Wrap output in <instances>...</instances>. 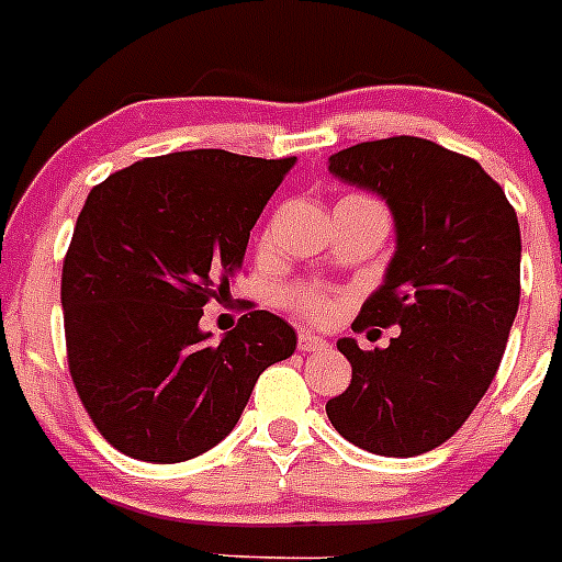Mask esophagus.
Segmentation results:
<instances>
[{
  "label": "esophagus",
  "mask_w": 562,
  "mask_h": 562,
  "mask_svg": "<svg viewBox=\"0 0 562 562\" xmlns=\"http://www.w3.org/2000/svg\"><path fill=\"white\" fill-rule=\"evenodd\" d=\"M297 349L301 351H329V342L324 340V337H317V335H310V331H301L297 335Z\"/></svg>",
  "instance_id": "esophagus-1"
}]
</instances>
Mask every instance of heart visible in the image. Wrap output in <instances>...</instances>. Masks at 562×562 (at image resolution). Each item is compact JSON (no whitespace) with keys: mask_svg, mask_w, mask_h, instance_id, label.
Wrapping results in <instances>:
<instances>
[{"mask_svg":"<svg viewBox=\"0 0 562 562\" xmlns=\"http://www.w3.org/2000/svg\"><path fill=\"white\" fill-rule=\"evenodd\" d=\"M284 304L290 306L292 312H297L301 317H310V321H317V324H326L340 310V297L331 290H324V286H290L284 290Z\"/></svg>","mask_w":562,"mask_h":562,"instance_id":"heart-1","label":"heart"}]
</instances>
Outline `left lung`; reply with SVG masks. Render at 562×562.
<instances>
[{
    "label": "left lung",
    "instance_id": "obj_1",
    "mask_svg": "<svg viewBox=\"0 0 562 562\" xmlns=\"http://www.w3.org/2000/svg\"><path fill=\"white\" fill-rule=\"evenodd\" d=\"M329 171L389 202L396 252L351 329L400 326L385 349H337L351 382L326 402L342 439L376 456L439 448L486 394L520 301V227L504 188L475 160L422 137L331 154Z\"/></svg>",
    "mask_w": 562,
    "mask_h": 562
}]
</instances>
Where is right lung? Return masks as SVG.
<instances>
[{"label": "right lung", "mask_w": 562, "mask_h": 562, "mask_svg": "<svg viewBox=\"0 0 562 562\" xmlns=\"http://www.w3.org/2000/svg\"><path fill=\"white\" fill-rule=\"evenodd\" d=\"M292 166L196 148L89 191L64 256V335L72 385L114 450L154 464L205 453L236 428L261 371L295 351V329L252 304L220 342L200 329Z\"/></svg>", "instance_id": "right-lung-1"}]
</instances>
